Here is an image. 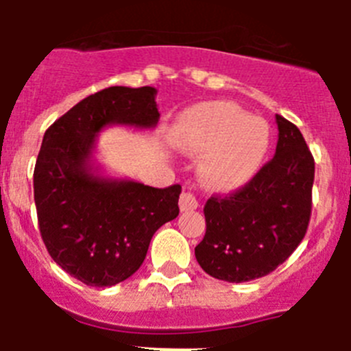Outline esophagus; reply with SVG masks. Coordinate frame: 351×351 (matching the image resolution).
I'll list each match as a JSON object with an SVG mask.
<instances>
[{"mask_svg":"<svg viewBox=\"0 0 351 351\" xmlns=\"http://www.w3.org/2000/svg\"><path fill=\"white\" fill-rule=\"evenodd\" d=\"M197 207V197H195L193 193H190V191H184V193L181 195V198H179V209H181L182 213H188V210H195Z\"/></svg>","mask_w":351,"mask_h":351,"instance_id":"esophagus-1","label":"esophagus"}]
</instances>
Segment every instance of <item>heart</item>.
<instances>
[{
  "mask_svg": "<svg viewBox=\"0 0 351 351\" xmlns=\"http://www.w3.org/2000/svg\"><path fill=\"white\" fill-rule=\"evenodd\" d=\"M173 144L197 156L198 178L216 191H234L258 172L269 149V126L232 101H204L178 117Z\"/></svg>",
  "mask_w": 351,
  "mask_h": 351,
  "instance_id": "b5f03b06",
  "label": "heart"
}]
</instances>
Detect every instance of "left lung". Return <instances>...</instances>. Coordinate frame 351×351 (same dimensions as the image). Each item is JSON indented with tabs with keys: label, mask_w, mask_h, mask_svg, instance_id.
<instances>
[{
	"label": "left lung",
	"mask_w": 351,
	"mask_h": 351,
	"mask_svg": "<svg viewBox=\"0 0 351 351\" xmlns=\"http://www.w3.org/2000/svg\"><path fill=\"white\" fill-rule=\"evenodd\" d=\"M276 154L243 190L210 197L206 235L195 247L200 267L228 283L267 276L295 251L308 230L315 160L302 133L276 114Z\"/></svg>",
	"instance_id": "1"
}]
</instances>
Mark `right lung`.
<instances>
[{"mask_svg": "<svg viewBox=\"0 0 351 351\" xmlns=\"http://www.w3.org/2000/svg\"><path fill=\"white\" fill-rule=\"evenodd\" d=\"M156 89L112 86L84 98L45 132L36 158L35 206L49 255L89 287H112L137 272L154 232L178 218L181 186L158 190L112 178L96 161L108 126L153 130Z\"/></svg>", "mask_w": 351, "mask_h": 351, "instance_id": "right-lung-1", "label": "right lung"}]
</instances>
